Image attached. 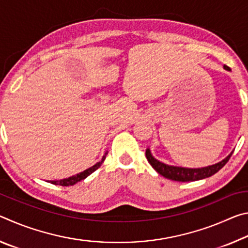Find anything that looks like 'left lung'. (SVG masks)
<instances>
[{
    "label": "left lung",
    "instance_id": "8db88e82",
    "mask_svg": "<svg viewBox=\"0 0 248 248\" xmlns=\"http://www.w3.org/2000/svg\"><path fill=\"white\" fill-rule=\"evenodd\" d=\"M224 69L230 71V68L226 65H224ZM232 153H231L229 156H226L223 161L217 163L215 165L202 167V169H186V167L166 165L164 163L155 159L152 156V154H151L149 149L146 150L145 156L148 158L150 164L152 165L153 169L156 170L159 175L164 176L165 178L175 180V182L185 183V182H195V180H200V179L207 178V177H210V176L215 175L226 164V163L229 162L230 157L232 156Z\"/></svg>",
    "mask_w": 248,
    "mask_h": 248
}]
</instances>
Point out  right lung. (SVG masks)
<instances>
[{
  "instance_id": "obj_1",
  "label": "right lung",
  "mask_w": 248,
  "mask_h": 248,
  "mask_svg": "<svg viewBox=\"0 0 248 248\" xmlns=\"http://www.w3.org/2000/svg\"><path fill=\"white\" fill-rule=\"evenodd\" d=\"M106 155H107V153L104 155L103 158H102V161L98 162L97 164H95L94 166L90 167L89 170H84V171H82V173L77 174V175H74V176H71V177H69V178H64V179H61V180H51V182H50V183L53 184V185H60V186H72V185L77 184L78 182H81V180L85 179L87 176L91 175L92 173H93V171H95L96 170H97L98 167L103 164V162L105 161V158H106Z\"/></svg>"
}]
</instances>
